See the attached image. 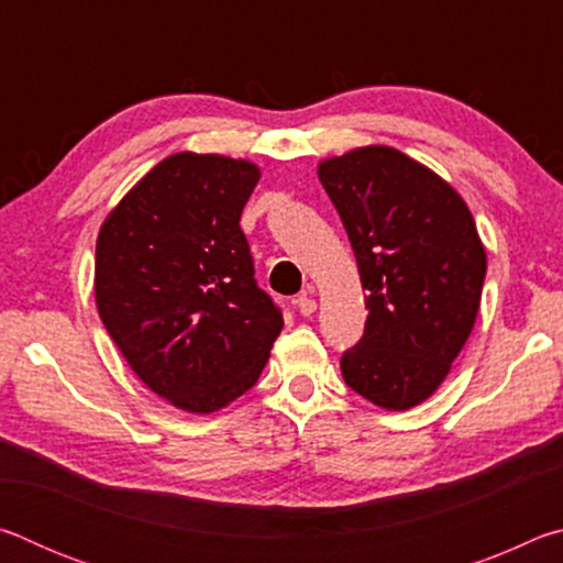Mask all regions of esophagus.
<instances>
[{
  "instance_id": "34e87169",
  "label": "esophagus",
  "mask_w": 563,
  "mask_h": 563,
  "mask_svg": "<svg viewBox=\"0 0 563 563\" xmlns=\"http://www.w3.org/2000/svg\"><path fill=\"white\" fill-rule=\"evenodd\" d=\"M295 305H298V310H300V316H312V312L318 310V302H316V298H312V295H308V292H302V295H298V298H295Z\"/></svg>"
}]
</instances>
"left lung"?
<instances>
[{"instance_id":"8db88e82","label":"left lung","mask_w":563,"mask_h":563,"mask_svg":"<svg viewBox=\"0 0 563 563\" xmlns=\"http://www.w3.org/2000/svg\"><path fill=\"white\" fill-rule=\"evenodd\" d=\"M365 295V335L340 360L345 383L402 412L450 375L479 312L487 253L464 198L393 146L318 164Z\"/></svg>"}]
</instances>
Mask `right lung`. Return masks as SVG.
<instances>
[{"mask_svg": "<svg viewBox=\"0 0 563 563\" xmlns=\"http://www.w3.org/2000/svg\"><path fill=\"white\" fill-rule=\"evenodd\" d=\"M258 180L245 158L180 151L121 198L97 238L103 328L141 383L190 415L258 383L283 330L241 231Z\"/></svg>", "mask_w": 563, "mask_h": 563, "instance_id": "add662e5", "label": "right lung"}]
</instances>
